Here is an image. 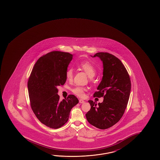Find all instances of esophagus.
Masks as SVG:
<instances>
[{
	"instance_id": "34e87169",
	"label": "esophagus",
	"mask_w": 160,
	"mask_h": 160,
	"mask_svg": "<svg viewBox=\"0 0 160 160\" xmlns=\"http://www.w3.org/2000/svg\"><path fill=\"white\" fill-rule=\"evenodd\" d=\"M79 102L81 103V104H82V103L85 102V101H84V100L80 99L79 100Z\"/></svg>"
}]
</instances>
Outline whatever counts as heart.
Returning <instances> with one entry per match:
<instances>
[{"instance_id": "heart-1", "label": "heart", "mask_w": 160, "mask_h": 160, "mask_svg": "<svg viewBox=\"0 0 160 160\" xmlns=\"http://www.w3.org/2000/svg\"><path fill=\"white\" fill-rule=\"evenodd\" d=\"M80 66L82 69L84 70V71L87 73L90 78H92L94 77L96 74V69L94 66L92 65L89 61H84L82 62L80 64ZM73 69L72 68H69L67 70L66 72V78L68 80H71L73 77ZM86 89L83 87H75L71 89V91L73 92L77 96L83 98L85 97V92Z\"/></svg>"}]
</instances>
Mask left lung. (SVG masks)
<instances>
[{
  "instance_id": "1",
  "label": "left lung",
  "mask_w": 160,
  "mask_h": 160,
  "mask_svg": "<svg viewBox=\"0 0 160 160\" xmlns=\"http://www.w3.org/2000/svg\"><path fill=\"white\" fill-rule=\"evenodd\" d=\"M103 64V76L94 97H104L103 102L97 104L88 102L91 109L86 114L90 124L100 129L109 128L122 117L128 102L131 89L129 75L121 61L107 52L97 53Z\"/></svg>"
}]
</instances>
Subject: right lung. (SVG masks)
Segmentation results:
<instances>
[{
    "label": "right lung",
    "instance_id": "1",
    "mask_svg": "<svg viewBox=\"0 0 160 160\" xmlns=\"http://www.w3.org/2000/svg\"><path fill=\"white\" fill-rule=\"evenodd\" d=\"M73 55L52 51L42 56L32 69L28 89L32 109L41 123L58 129L68 121L71 109L79 102L73 95L60 100L58 86L66 81V72Z\"/></svg>",
    "mask_w": 160,
    "mask_h": 160
}]
</instances>
